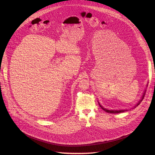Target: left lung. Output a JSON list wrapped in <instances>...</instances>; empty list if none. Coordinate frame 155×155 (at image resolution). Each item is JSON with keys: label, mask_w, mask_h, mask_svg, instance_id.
I'll use <instances>...</instances> for the list:
<instances>
[{"label": "left lung", "mask_w": 155, "mask_h": 155, "mask_svg": "<svg viewBox=\"0 0 155 155\" xmlns=\"http://www.w3.org/2000/svg\"><path fill=\"white\" fill-rule=\"evenodd\" d=\"M144 95H143V97H142V99H141V100H140V101L137 103V104L136 105L137 106L138 105H139L140 103H141V102L143 101V99H144V94H143ZM100 105V104H99ZM100 107L104 110H105V112H108V113H112V114H117V113H120V112H124L125 110H108V109H104L103 107H102L101 105H100Z\"/></svg>", "instance_id": "left-lung-1"}]
</instances>
